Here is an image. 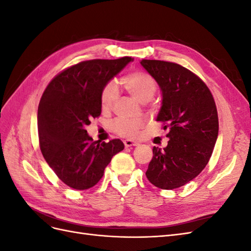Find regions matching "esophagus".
<instances>
[{
  "label": "esophagus",
  "mask_w": 251,
  "mask_h": 251,
  "mask_svg": "<svg viewBox=\"0 0 251 251\" xmlns=\"http://www.w3.org/2000/svg\"><path fill=\"white\" fill-rule=\"evenodd\" d=\"M124 144H125L126 148H132V147H137L139 143L138 142H135V141H132V140H125Z\"/></svg>",
  "instance_id": "esophagus-1"
}]
</instances>
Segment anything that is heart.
<instances>
[{
    "instance_id": "heart-1",
    "label": "heart",
    "mask_w": 251,
    "mask_h": 251,
    "mask_svg": "<svg viewBox=\"0 0 251 251\" xmlns=\"http://www.w3.org/2000/svg\"><path fill=\"white\" fill-rule=\"evenodd\" d=\"M124 86L140 102L150 101L157 91V82L151 74L143 71H135L124 77ZM119 96V91L115 82L108 81L100 92V104L104 111L113 108ZM143 124L140 120L118 118L113 123V131L121 137L136 138L142 130Z\"/></svg>"
}]
</instances>
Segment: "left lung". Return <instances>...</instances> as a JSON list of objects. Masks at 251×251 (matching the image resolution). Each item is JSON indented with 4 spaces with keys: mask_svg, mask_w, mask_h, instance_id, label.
<instances>
[{
    "mask_svg": "<svg viewBox=\"0 0 251 251\" xmlns=\"http://www.w3.org/2000/svg\"><path fill=\"white\" fill-rule=\"evenodd\" d=\"M140 64L161 88L157 121L169 132L166 148H153L147 178L161 189L178 188L198 176L211 157L219 132L216 102L206 83L181 65L157 59Z\"/></svg>",
    "mask_w": 251,
    "mask_h": 251,
    "instance_id": "obj_1",
    "label": "left lung"
}]
</instances>
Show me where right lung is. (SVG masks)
Segmentation results:
<instances>
[{
    "instance_id": "obj_1",
    "label": "right lung",
    "mask_w": 251,
    "mask_h": 251,
    "mask_svg": "<svg viewBox=\"0 0 251 251\" xmlns=\"http://www.w3.org/2000/svg\"><path fill=\"white\" fill-rule=\"evenodd\" d=\"M132 57L83 60L59 72L45 89L37 110L42 154L66 185L83 191L103 176L114 155L123 151L120 139L93 141L86 126L100 116L103 86Z\"/></svg>"
}]
</instances>
